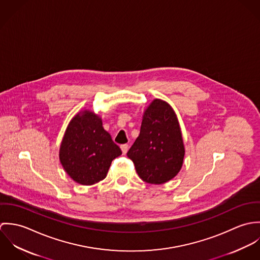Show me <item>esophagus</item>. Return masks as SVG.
Instances as JSON below:
<instances>
[{
	"mask_svg": "<svg viewBox=\"0 0 260 260\" xmlns=\"http://www.w3.org/2000/svg\"><path fill=\"white\" fill-rule=\"evenodd\" d=\"M121 147V150H122V153L125 155L126 153H127V151H128V149H129V146L127 145V144H123V145H121L120 146Z\"/></svg>",
	"mask_w": 260,
	"mask_h": 260,
	"instance_id": "esophagus-1",
	"label": "esophagus"
}]
</instances>
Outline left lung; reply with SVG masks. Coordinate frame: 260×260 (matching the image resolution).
I'll use <instances>...</instances> for the list:
<instances>
[{
    "instance_id": "1",
    "label": "left lung",
    "mask_w": 260,
    "mask_h": 260,
    "mask_svg": "<svg viewBox=\"0 0 260 260\" xmlns=\"http://www.w3.org/2000/svg\"><path fill=\"white\" fill-rule=\"evenodd\" d=\"M185 147L181 128L173 108L154 99L144 110L140 134L127 156L139 177L150 184H163L182 168Z\"/></svg>"
}]
</instances>
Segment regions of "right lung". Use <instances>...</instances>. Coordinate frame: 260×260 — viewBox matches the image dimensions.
<instances>
[{
    "label": "right lung",
    "instance_id": "add662e5",
    "mask_svg": "<svg viewBox=\"0 0 260 260\" xmlns=\"http://www.w3.org/2000/svg\"><path fill=\"white\" fill-rule=\"evenodd\" d=\"M121 154V149L103 128L102 118L88 109L71 119L59 150L64 170L81 185H93L103 180L112 160Z\"/></svg>",
    "mask_w": 260,
    "mask_h": 260
}]
</instances>
